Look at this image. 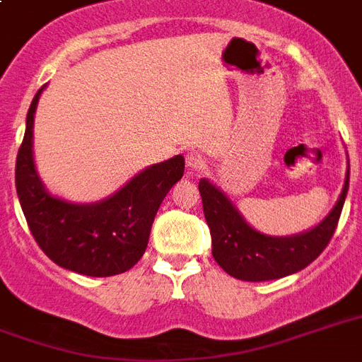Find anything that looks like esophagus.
Returning a JSON list of instances; mask_svg holds the SVG:
<instances>
[{"mask_svg": "<svg viewBox=\"0 0 362 362\" xmlns=\"http://www.w3.org/2000/svg\"><path fill=\"white\" fill-rule=\"evenodd\" d=\"M186 165L187 169H203L204 167V158L199 152H187L186 153Z\"/></svg>", "mask_w": 362, "mask_h": 362, "instance_id": "34e87169", "label": "esophagus"}]
</instances>
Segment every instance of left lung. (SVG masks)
<instances>
[{
    "label": "left lung",
    "mask_w": 362,
    "mask_h": 362,
    "mask_svg": "<svg viewBox=\"0 0 362 362\" xmlns=\"http://www.w3.org/2000/svg\"><path fill=\"white\" fill-rule=\"evenodd\" d=\"M348 187L349 167L342 193L325 220L300 235L270 237L247 226L226 193L206 178H201L199 192L210 227L216 263L229 276L244 281L276 280L303 270L325 250L334 235Z\"/></svg>",
    "instance_id": "1"
}]
</instances>
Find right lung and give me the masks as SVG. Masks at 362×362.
<instances>
[{
	"instance_id": "right-lung-1",
	"label": "right lung",
	"mask_w": 362,
	"mask_h": 362,
	"mask_svg": "<svg viewBox=\"0 0 362 362\" xmlns=\"http://www.w3.org/2000/svg\"><path fill=\"white\" fill-rule=\"evenodd\" d=\"M45 86L31 101L14 182L28 227L42 252L67 270L93 278L122 274L142 257L150 229L169 189L184 175V156L141 170L115 195L76 204L42 186L33 161V116Z\"/></svg>"
}]
</instances>
